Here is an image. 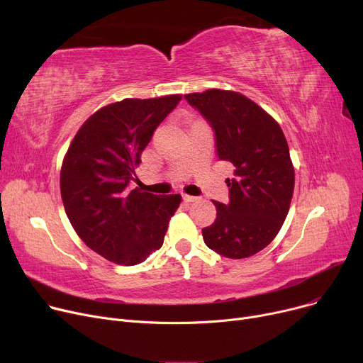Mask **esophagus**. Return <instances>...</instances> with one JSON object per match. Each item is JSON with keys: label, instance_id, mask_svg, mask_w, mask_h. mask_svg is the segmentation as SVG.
<instances>
[{"label": "esophagus", "instance_id": "obj_1", "mask_svg": "<svg viewBox=\"0 0 363 363\" xmlns=\"http://www.w3.org/2000/svg\"><path fill=\"white\" fill-rule=\"evenodd\" d=\"M182 200H184V203H191V201H194V200H196V197L184 194V196H182Z\"/></svg>", "mask_w": 363, "mask_h": 363}]
</instances>
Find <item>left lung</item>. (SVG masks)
Segmentation results:
<instances>
[{"mask_svg":"<svg viewBox=\"0 0 363 363\" xmlns=\"http://www.w3.org/2000/svg\"><path fill=\"white\" fill-rule=\"evenodd\" d=\"M215 132L216 156L234 164L230 201H215L216 219L203 228L208 249L228 259L263 250L287 218L294 169L279 125L255 101L234 91L184 95Z\"/></svg>","mask_w":363,"mask_h":363,"instance_id":"1","label":"left lung"}]
</instances>
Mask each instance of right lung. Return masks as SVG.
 <instances>
[{"instance_id":"1","label":"right lung","mask_w":363,"mask_h":363,"mask_svg":"<svg viewBox=\"0 0 363 363\" xmlns=\"http://www.w3.org/2000/svg\"><path fill=\"white\" fill-rule=\"evenodd\" d=\"M181 95L108 104L81 126L65 157L60 191L73 230L91 250L132 266L163 245L179 194L130 189L135 166L152 133Z\"/></svg>"}]
</instances>
